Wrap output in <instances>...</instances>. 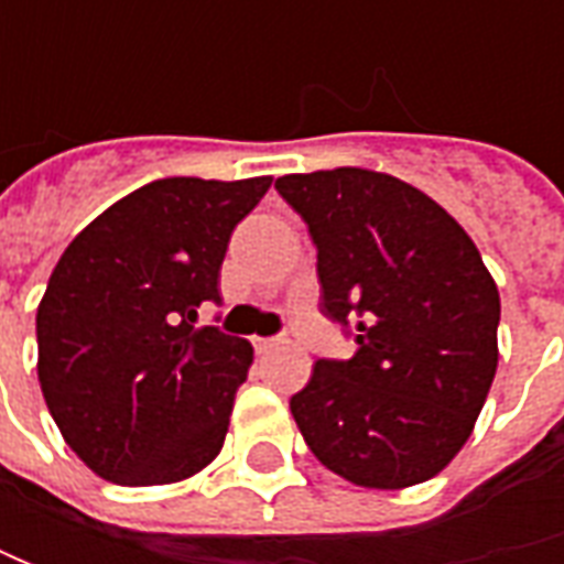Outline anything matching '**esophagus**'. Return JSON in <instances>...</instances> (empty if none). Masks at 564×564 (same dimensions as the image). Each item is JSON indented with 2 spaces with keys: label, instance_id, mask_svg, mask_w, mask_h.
Listing matches in <instances>:
<instances>
[{
  "label": "esophagus",
  "instance_id": "esophagus-1",
  "mask_svg": "<svg viewBox=\"0 0 564 564\" xmlns=\"http://www.w3.org/2000/svg\"><path fill=\"white\" fill-rule=\"evenodd\" d=\"M282 345V338H253V348H257V355H270Z\"/></svg>",
  "mask_w": 564,
  "mask_h": 564
}]
</instances>
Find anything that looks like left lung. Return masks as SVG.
I'll list each match as a JSON object with an SVG mask.
<instances>
[{"mask_svg":"<svg viewBox=\"0 0 564 564\" xmlns=\"http://www.w3.org/2000/svg\"><path fill=\"white\" fill-rule=\"evenodd\" d=\"M275 191L316 245L319 311L355 358H319L292 395L304 443L370 489L436 477L467 443L499 364V292L436 200L370 169L282 175Z\"/></svg>","mask_w":564,"mask_h":564,"instance_id":"obj_1","label":"left lung"}]
</instances>
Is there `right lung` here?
<instances>
[{
    "instance_id": "right-lung-1",
    "label": "right lung",
    "mask_w": 564,
    "mask_h": 564,
    "mask_svg": "<svg viewBox=\"0 0 564 564\" xmlns=\"http://www.w3.org/2000/svg\"><path fill=\"white\" fill-rule=\"evenodd\" d=\"M272 178H160L65 248L36 307V377L65 443L121 487L178 484L226 443L253 348L197 326L228 238Z\"/></svg>"
}]
</instances>
